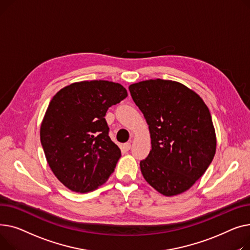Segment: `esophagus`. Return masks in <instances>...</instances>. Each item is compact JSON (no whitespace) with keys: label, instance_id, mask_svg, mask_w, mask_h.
<instances>
[{"label":"esophagus","instance_id":"34e87169","mask_svg":"<svg viewBox=\"0 0 250 250\" xmlns=\"http://www.w3.org/2000/svg\"><path fill=\"white\" fill-rule=\"evenodd\" d=\"M123 147H124V149H125L126 151L130 150V148H131V143H129V142H127V143H124Z\"/></svg>","mask_w":250,"mask_h":250}]
</instances>
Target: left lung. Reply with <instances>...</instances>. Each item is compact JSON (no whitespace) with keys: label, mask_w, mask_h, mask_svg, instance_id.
I'll list each match as a JSON object with an SVG mask.
<instances>
[{"label":"left lung","mask_w":250,"mask_h":250,"mask_svg":"<svg viewBox=\"0 0 250 250\" xmlns=\"http://www.w3.org/2000/svg\"><path fill=\"white\" fill-rule=\"evenodd\" d=\"M149 128L151 150L140 161L143 178L167 197L192 187L216 152V133L203 99L185 84L147 80L129 85Z\"/></svg>","instance_id":"1"}]
</instances>
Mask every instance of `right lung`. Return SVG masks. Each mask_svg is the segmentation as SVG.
Segmentation results:
<instances>
[{"label":"right lung","instance_id":"add662e5","mask_svg":"<svg viewBox=\"0 0 250 250\" xmlns=\"http://www.w3.org/2000/svg\"><path fill=\"white\" fill-rule=\"evenodd\" d=\"M127 96L120 83L83 81L62 87L51 99L40 141L53 174L72 192H91L114 171L121 150L109 136L105 116Z\"/></svg>","mask_w":250,"mask_h":250}]
</instances>
